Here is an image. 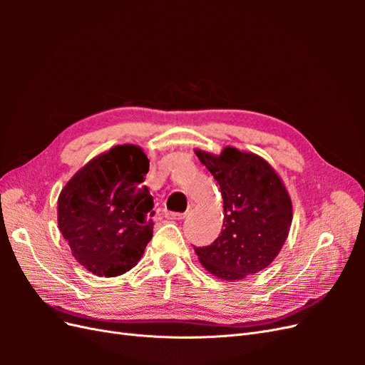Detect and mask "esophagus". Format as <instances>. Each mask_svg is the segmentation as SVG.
<instances>
[{"instance_id": "1", "label": "esophagus", "mask_w": 365, "mask_h": 365, "mask_svg": "<svg viewBox=\"0 0 365 365\" xmlns=\"http://www.w3.org/2000/svg\"><path fill=\"white\" fill-rule=\"evenodd\" d=\"M165 217L168 219H184L185 213H173V212H168L165 213Z\"/></svg>"}]
</instances>
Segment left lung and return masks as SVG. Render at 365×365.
Returning <instances> with one entry per match:
<instances>
[{
    "label": "left lung",
    "instance_id": "obj_1",
    "mask_svg": "<svg viewBox=\"0 0 365 365\" xmlns=\"http://www.w3.org/2000/svg\"><path fill=\"white\" fill-rule=\"evenodd\" d=\"M224 200V224L208 247H195L202 267L224 280H242L277 257L292 222V202L268 161L225 148L220 155L195 150Z\"/></svg>",
    "mask_w": 365,
    "mask_h": 365
}]
</instances>
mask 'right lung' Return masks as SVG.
<instances>
[{"instance_id":"add662e5","label":"right lung","mask_w":365,"mask_h":365,"mask_svg":"<svg viewBox=\"0 0 365 365\" xmlns=\"http://www.w3.org/2000/svg\"><path fill=\"white\" fill-rule=\"evenodd\" d=\"M149 160L123 145L93 158L63 187L58 224L73 256L98 277L134 268L153 233V197L143 185Z\"/></svg>"}]
</instances>
